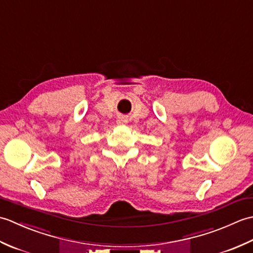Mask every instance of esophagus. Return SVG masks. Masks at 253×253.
Segmentation results:
<instances>
[{
    "label": "esophagus",
    "instance_id": "obj_1",
    "mask_svg": "<svg viewBox=\"0 0 253 253\" xmlns=\"http://www.w3.org/2000/svg\"><path fill=\"white\" fill-rule=\"evenodd\" d=\"M117 123H118V124H120V125H124V124H125V123H126V120H125V118H124V117H120V118H118V121H117Z\"/></svg>",
    "mask_w": 253,
    "mask_h": 253
}]
</instances>
